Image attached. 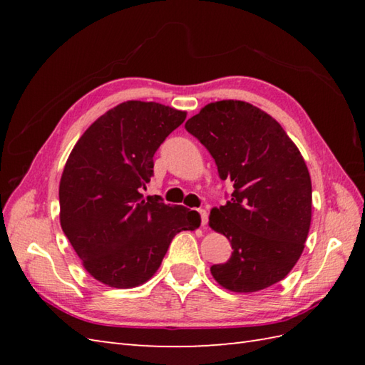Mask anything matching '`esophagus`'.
<instances>
[{"instance_id": "1", "label": "esophagus", "mask_w": 365, "mask_h": 365, "mask_svg": "<svg viewBox=\"0 0 365 365\" xmlns=\"http://www.w3.org/2000/svg\"><path fill=\"white\" fill-rule=\"evenodd\" d=\"M199 215H200V224H202V226H205L207 224V221H208V213H207V210H204V208H199Z\"/></svg>"}]
</instances>
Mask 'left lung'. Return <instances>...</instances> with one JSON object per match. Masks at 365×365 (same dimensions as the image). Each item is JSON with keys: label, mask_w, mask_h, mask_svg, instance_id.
<instances>
[{"label": "left lung", "mask_w": 365, "mask_h": 365, "mask_svg": "<svg viewBox=\"0 0 365 365\" xmlns=\"http://www.w3.org/2000/svg\"><path fill=\"white\" fill-rule=\"evenodd\" d=\"M210 152L221 180L234 185L210 227L226 235L232 255L210 268L237 293L267 289L301 257L312 218V183L304 158L279 122L240 100L208 103L185 123Z\"/></svg>", "instance_id": "1"}]
</instances>
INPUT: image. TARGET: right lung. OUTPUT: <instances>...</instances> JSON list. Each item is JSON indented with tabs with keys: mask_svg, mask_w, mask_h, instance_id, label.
Masks as SVG:
<instances>
[{
	"mask_svg": "<svg viewBox=\"0 0 365 365\" xmlns=\"http://www.w3.org/2000/svg\"><path fill=\"white\" fill-rule=\"evenodd\" d=\"M187 113L130 100L92 123L68 155L59 183V220L88 273L115 289L155 274L173 238L200 226L183 205L144 196L153 155Z\"/></svg>",
	"mask_w": 365,
	"mask_h": 365,
	"instance_id": "right-lung-1",
	"label": "right lung"
}]
</instances>
